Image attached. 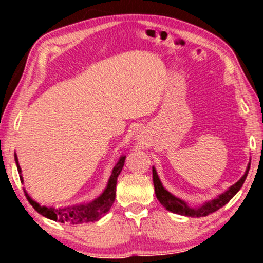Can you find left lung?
<instances>
[{
  "label": "left lung",
  "instance_id": "8db88e82",
  "mask_svg": "<svg viewBox=\"0 0 263 263\" xmlns=\"http://www.w3.org/2000/svg\"><path fill=\"white\" fill-rule=\"evenodd\" d=\"M250 164H251V162L247 164L245 174H243L234 185H231L226 192L221 193V194L218 195L216 198L205 201V203L198 205V206H190V205H188V203L184 201L183 199L178 198L176 195L172 194L171 192H168V190L163 186L161 179H159L158 174H157L156 168L152 167L156 197L165 209L168 211H172V213L174 214H179V215L183 216H190V218H203V216H208L209 214L215 213V211L219 210L220 208H222L225 204H228L229 201L234 198V195L241 189L243 182H245L247 174H249Z\"/></svg>",
  "mask_w": 263,
  "mask_h": 263
}]
</instances>
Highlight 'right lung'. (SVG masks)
I'll return each instance as SVG.
<instances>
[{
  "instance_id": "right-lung-1",
  "label": "right lung",
  "mask_w": 263,
  "mask_h": 263,
  "mask_svg": "<svg viewBox=\"0 0 263 263\" xmlns=\"http://www.w3.org/2000/svg\"><path fill=\"white\" fill-rule=\"evenodd\" d=\"M126 156L120 157L119 162L115 164L111 176L108 178V182L106 188L104 192L99 195L98 198L93 199L92 201L89 203H80L69 205V206H62V208H53V206H45V205H41L35 200L29 197L28 193L25 190V194L31 205L34 208L37 213L43 215L44 218L53 220V221L63 222V224H70V225H79V224H87V222H93L100 220L105 214L112 206L115 197H116V184H117V177L121 173L123 164H125ZM14 161H16V165L18 173H20L21 182L23 183L22 177V170L18 163L17 156L14 155Z\"/></svg>"
}]
</instances>
